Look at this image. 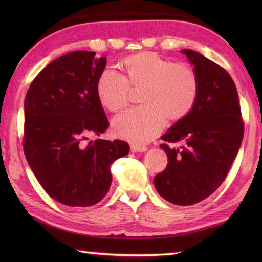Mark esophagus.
Masks as SVG:
<instances>
[{
    "instance_id": "1",
    "label": "esophagus",
    "mask_w": 262,
    "mask_h": 262,
    "mask_svg": "<svg viewBox=\"0 0 262 262\" xmlns=\"http://www.w3.org/2000/svg\"><path fill=\"white\" fill-rule=\"evenodd\" d=\"M130 149L133 152H143V151H147L148 148L145 147V145H141V144H135L133 143L130 145Z\"/></svg>"
}]
</instances>
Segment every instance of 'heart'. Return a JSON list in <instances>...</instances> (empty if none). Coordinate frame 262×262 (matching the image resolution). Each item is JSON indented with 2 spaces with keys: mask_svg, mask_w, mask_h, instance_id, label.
Masks as SVG:
<instances>
[{
  "mask_svg": "<svg viewBox=\"0 0 262 262\" xmlns=\"http://www.w3.org/2000/svg\"><path fill=\"white\" fill-rule=\"evenodd\" d=\"M120 74L106 69L97 82L101 105L119 112L129 101L132 89L143 88L141 103L113 120L114 134L135 144L155 139L165 126L166 117L179 121L187 117L196 103L200 81L186 63H172L151 52H142L123 59Z\"/></svg>",
  "mask_w": 262,
  "mask_h": 262,
  "instance_id": "1",
  "label": "heart"
}]
</instances>
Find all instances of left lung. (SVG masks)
Masks as SVG:
<instances>
[{
  "instance_id": "obj_1",
  "label": "left lung",
  "mask_w": 262,
  "mask_h": 262,
  "mask_svg": "<svg viewBox=\"0 0 262 262\" xmlns=\"http://www.w3.org/2000/svg\"><path fill=\"white\" fill-rule=\"evenodd\" d=\"M181 52L194 66L200 91L187 117L162 135L163 141L181 145L161 144L168 163L154 183L166 201L189 206L205 200L224 181L242 145L244 122L237 89L227 70L200 53Z\"/></svg>"
}]
</instances>
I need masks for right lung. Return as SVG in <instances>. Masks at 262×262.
Wrapping results in <instances>:
<instances>
[{"label": "right lung", "mask_w": 262, "mask_h": 262, "mask_svg": "<svg viewBox=\"0 0 262 262\" xmlns=\"http://www.w3.org/2000/svg\"><path fill=\"white\" fill-rule=\"evenodd\" d=\"M105 66L95 52H70L43 68L25 97V157L45 192L69 207L98 203L112 183V163L129 152L121 140L85 142L108 127L97 95Z\"/></svg>", "instance_id": "1"}]
</instances>
